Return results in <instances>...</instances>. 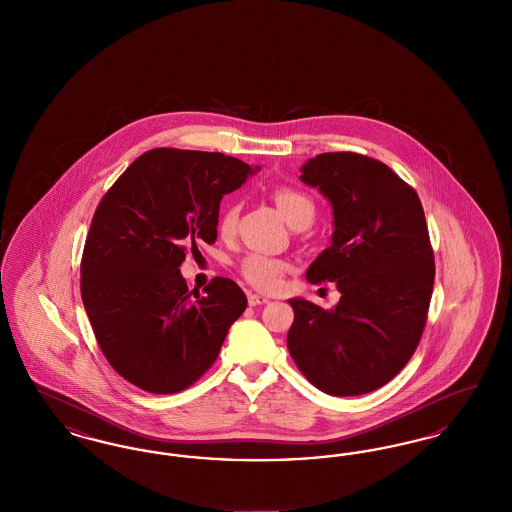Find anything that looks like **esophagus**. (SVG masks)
<instances>
[{"instance_id": "esophagus-1", "label": "esophagus", "mask_w": 512, "mask_h": 512, "mask_svg": "<svg viewBox=\"0 0 512 512\" xmlns=\"http://www.w3.org/2000/svg\"><path fill=\"white\" fill-rule=\"evenodd\" d=\"M247 301H249L251 307H257V305H267L268 297L259 295V293H249V295H247Z\"/></svg>"}]
</instances>
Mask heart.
Masks as SVG:
<instances>
[{
	"label": "heart",
	"instance_id": "heart-1",
	"mask_svg": "<svg viewBox=\"0 0 512 512\" xmlns=\"http://www.w3.org/2000/svg\"><path fill=\"white\" fill-rule=\"evenodd\" d=\"M274 201H276V207L282 213V217L288 220L292 226H299V224L309 226L315 217V201L311 199V195H307L301 190L282 186L274 192ZM236 217H238L236 205H226L222 209L219 217V232L222 236H230L234 232ZM238 268L253 288L263 290V292H274L282 284V278L288 270V263L280 257H272L267 253L255 251V253H247L240 261Z\"/></svg>",
	"mask_w": 512,
	"mask_h": 512
}]
</instances>
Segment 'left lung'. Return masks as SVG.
<instances>
[{
  "mask_svg": "<svg viewBox=\"0 0 512 512\" xmlns=\"http://www.w3.org/2000/svg\"><path fill=\"white\" fill-rule=\"evenodd\" d=\"M301 172L330 199L336 226L305 276L336 282L341 297L330 311L290 299V355L328 395L378 390L409 363L428 318L436 265L422 203L388 165L361 153H320Z\"/></svg>",
  "mask_w": 512,
  "mask_h": 512,
  "instance_id": "1",
  "label": "left lung"
}]
</instances>
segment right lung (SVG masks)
I'll return each mask as SVG.
<instances>
[{
    "instance_id": "right-lung-1",
    "label": "right lung",
    "mask_w": 512,
    "mask_h": 512,
    "mask_svg": "<svg viewBox=\"0 0 512 512\" xmlns=\"http://www.w3.org/2000/svg\"><path fill=\"white\" fill-rule=\"evenodd\" d=\"M253 169L222 153L157 147L105 192L86 236L80 293L101 353L149 393H178L219 357L242 317V288L217 276L191 297L178 267L188 245L215 244L222 195Z\"/></svg>"
}]
</instances>
